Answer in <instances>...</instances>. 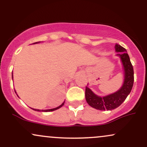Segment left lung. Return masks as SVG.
<instances>
[{
    "instance_id": "8db88e82",
    "label": "left lung",
    "mask_w": 147,
    "mask_h": 147,
    "mask_svg": "<svg viewBox=\"0 0 147 147\" xmlns=\"http://www.w3.org/2000/svg\"><path fill=\"white\" fill-rule=\"evenodd\" d=\"M115 48L116 52H119L117 55L121 58L124 66V82L119 90L106 97H99L95 95L90 88L86 87L85 96L87 103L97 110L111 111L117 108L124 102L133 88L134 71L129 55L126 49L117 43H116Z\"/></svg>"
}]
</instances>
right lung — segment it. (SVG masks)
<instances>
[{
  "instance_id": "right-lung-1",
  "label": "right lung",
  "mask_w": 147,
  "mask_h": 147,
  "mask_svg": "<svg viewBox=\"0 0 147 147\" xmlns=\"http://www.w3.org/2000/svg\"><path fill=\"white\" fill-rule=\"evenodd\" d=\"M38 43V42H36V43ZM64 104V102L63 103V104H61V105H60L59 106H58V107H57V108H55V109H48V110H38V109H33V110H34V111H42V112H49V111H55V110H57V109H59V108H61V107L62 106H63Z\"/></svg>"
}]
</instances>
